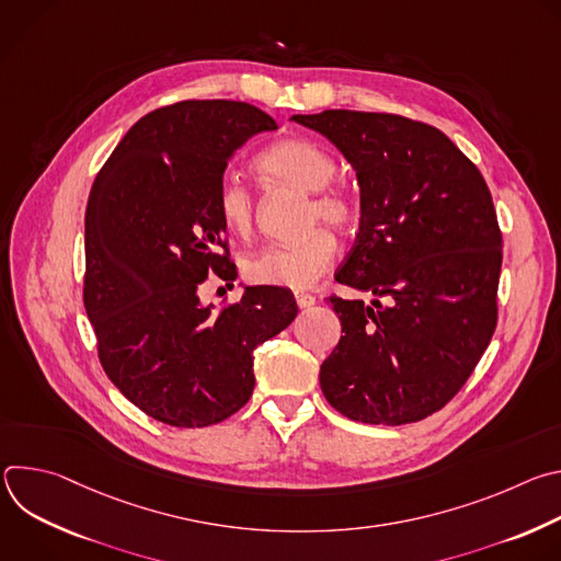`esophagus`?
<instances>
[{
    "label": "esophagus",
    "mask_w": 561,
    "mask_h": 561,
    "mask_svg": "<svg viewBox=\"0 0 561 561\" xmlns=\"http://www.w3.org/2000/svg\"><path fill=\"white\" fill-rule=\"evenodd\" d=\"M295 301L299 308H310L314 304V297L310 293H295Z\"/></svg>",
    "instance_id": "34e87169"
}]
</instances>
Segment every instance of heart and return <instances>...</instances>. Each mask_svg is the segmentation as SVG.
Listing matches in <instances>:
<instances>
[{
	"label": "heart",
	"instance_id": "obj_1",
	"mask_svg": "<svg viewBox=\"0 0 561 561\" xmlns=\"http://www.w3.org/2000/svg\"><path fill=\"white\" fill-rule=\"evenodd\" d=\"M257 171L277 182L312 193L306 224H327L348 230L359 219V204L348 186L335 182L340 173L337 154L314 139L288 137L268 146L255 162ZM215 206L224 230L237 239H249L255 230V199L249 186L234 178H224L217 186ZM337 257V239L327 228H314L295 244H273L242 264L253 284L308 288L327 275Z\"/></svg>",
	"mask_w": 561,
	"mask_h": 561
}]
</instances>
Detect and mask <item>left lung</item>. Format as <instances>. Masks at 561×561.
Segmentation results:
<instances>
[{
    "label": "left lung",
    "instance_id": "8db88e82",
    "mask_svg": "<svg viewBox=\"0 0 561 561\" xmlns=\"http://www.w3.org/2000/svg\"><path fill=\"white\" fill-rule=\"evenodd\" d=\"M355 169L359 232L331 297L342 340L319 368L329 404L362 424L399 426L444 409L497 324L502 232L491 191L435 126L402 115H293ZM379 296L391 304L381 307Z\"/></svg>",
    "mask_w": 561,
    "mask_h": 561
}]
</instances>
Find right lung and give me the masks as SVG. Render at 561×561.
I'll return each mask as SVG.
<instances>
[{"mask_svg": "<svg viewBox=\"0 0 561 561\" xmlns=\"http://www.w3.org/2000/svg\"><path fill=\"white\" fill-rule=\"evenodd\" d=\"M275 128L244 102H178L144 115L95 178L84 306L108 379L157 422L202 428L237 413L255 388L253 351L297 314L273 286L221 310L199 299L208 273L237 277L215 206L228 159Z\"/></svg>", "mask_w": 561, "mask_h": 561, "instance_id": "right-lung-1", "label": "right lung"}]
</instances>
